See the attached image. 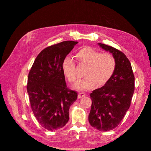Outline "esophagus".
Returning <instances> with one entry per match:
<instances>
[{
	"label": "esophagus",
	"instance_id": "1",
	"mask_svg": "<svg viewBox=\"0 0 151 151\" xmlns=\"http://www.w3.org/2000/svg\"><path fill=\"white\" fill-rule=\"evenodd\" d=\"M86 96V94L85 93H78V99H81L83 98V97Z\"/></svg>",
	"mask_w": 151,
	"mask_h": 151
}]
</instances>
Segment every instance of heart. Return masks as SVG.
Returning a JSON list of instances; mask_svg holds the SVG:
<instances>
[{"label": "heart", "mask_w": 151, "mask_h": 151, "mask_svg": "<svg viewBox=\"0 0 151 151\" xmlns=\"http://www.w3.org/2000/svg\"><path fill=\"white\" fill-rule=\"evenodd\" d=\"M79 63L87 65L85 77L79 81L74 86L78 91H87L104 85L113 75L116 68V60L109 53H101L89 47L81 48L76 54ZM65 76L71 83L77 81L75 63L72 58L66 57L62 65Z\"/></svg>", "instance_id": "b5f03b06"}]
</instances>
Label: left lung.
I'll return each mask as SVG.
<instances>
[{"label": "left lung", "mask_w": 151, "mask_h": 151, "mask_svg": "<svg viewBox=\"0 0 151 151\" xmlns=\"http://www.w3.org/2000/svg\"><path fill=\"white\" fill-rule=\"evenodd\" d=\"M99 45L112 53L116 60V68L105 85L91 93L92 105L88 121L99 131H109L118 126L131 106L134 76L131 64L123 52L102 43Z\"/></svg>", "instance_id": "8db88e82"}]
</instances>
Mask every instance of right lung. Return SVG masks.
<instances>
[{
	"instance_id": "obj_1",
	"label": "right lung",
	"mask_w": 151,
	"mask_h": 151,
	"mask_svg": "<svg viewBox=\"0 0 151 151\" xmlns=\"http://www.w3.org/2000/svg\"><path fill=\"white\" fill-rule=\"evenodd\" d=\"M78 42L63 41L43 49L29 73L27 93L36 119L48 131L65 126L77 93L68 88L62 65Z\"/></svg>"
}]
</instances>
